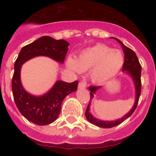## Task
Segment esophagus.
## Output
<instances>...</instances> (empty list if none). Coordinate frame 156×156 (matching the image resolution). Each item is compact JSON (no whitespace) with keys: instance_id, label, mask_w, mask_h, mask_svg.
Here are the masks:
<instances>
[{"instance_id":"34e87169","label":"esophagus","mask_w":156,"mask_h":156,"mask_svg":"<svg viewBox=\"0 0 156 156\" xmlns=\"http://www.w3.org/2000/svg\"><path fill=\"white\" fill-rule=\"evenodd\" d=\"M78 87L80 88V89H83V88L86 87V84H85V83H83V82L79 83V85H78Z\"/></svg>"}]
</instances>
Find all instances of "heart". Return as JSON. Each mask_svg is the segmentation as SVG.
<instances>
[{
	"mask_svg": "<svg viewBox=\"0 0 156 156\" xmlns=\"http://www.w3.org/2000/svg\"><path fill=\"white\" fill-rule=\"evenodd\" d=\"M123 62L120 51L113 50L104 44H96L85 48L76 59L69 57L66 66L78 73L90 69L89 76L92 82L104 83L119 73Z\"/></svg>",
	"mask_w": 156,
	"mask_h": 156,
	"instance_id": "heart-1",
	"label": "heart"
}]
</instances>
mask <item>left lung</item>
I'll use <instances>...</instances> for the list:
<instances>
[{
	"instance_id": "8db88e82",
	"label": "left lung",
	"mask_w": 156,
	"mask_h": 156,
	"mask_svg": "<svg viewBox=\"0 0 156 156\" xmlns=\"http://www.w3.org/2000/svg\"><path fill=\"white\" fill-rule=\"evenodd\" d=\"M111 38H114L118 42L122 45V49H123V52H124V64H123V69H122V72L125 74L129 76L130 77V79L132 80L134 86V103H133V107L127 113L125 114L122 118L119 119H115V120H101L99 119L98 118L94 116L90 112V104H91V100L94 98V96L101 88V87H89V90H90V101L88 105L87 108L86 112H85V115L86 118L90 123H92L94 126H97L98 127L101 128H111L113 126H117V125L120 124L121 122H122L126 119H128L130 115L133 114L134 110L136 109L138 103L139 98L140 95V90H141V83H140V74H141V66H140V63H139L138 58H137L136 54L134 53L133 51L131 49L128 48L127 47L125 46L119 39L115 38V37H111Z\"/></svg>"
}]
</instances>
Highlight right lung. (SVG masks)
I'll return each mask as SVG.
<instances>
[{"instance_id": "1", "label": "right lung", "mask_w": 156, "mask_h": 156, "mask_svg": "<svg viewBox=\"0 0 156 156\" xmlns=\"http://www.w3.org/2000/svg\"><path fill=\"white\" fill-rule=\"evenodd\" d=\"M69 45L65 40L44 36L23 47L14 66L12 89L15 102L22 115L39 126L50 124L58 119L65 98L77 90L78 82L57 80L50 90L41 95L29 93L21 81V69L24 63L39 56H44L63 64Z\"/></svg>"}]
</instances>
